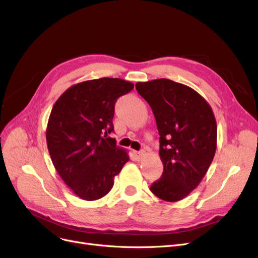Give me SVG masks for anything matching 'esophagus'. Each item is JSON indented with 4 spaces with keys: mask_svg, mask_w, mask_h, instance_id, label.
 Returning a JSON list of instances; mask_svg holds the SVG:
<instances>
[{
    "mask_svg": "<svg viewBox=\"0 0 258 258\" xmlns=\"http://www.w3.org/2000/svg\"><path fill=\"white\" fill-rule=\"evenodd\" d=\"M145 152L144 151H140V152H135V156H136V159L137 160H142V158L144 157Z\"/></svg>",
    "mask_w": 258,
    "mask_h": 258,
    "instance_id": "34e87169",
    "label": "esophagus"
}]
</instances>
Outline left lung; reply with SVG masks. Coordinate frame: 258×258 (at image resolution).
<instances>
[{"instance_id": "8db88e82", "label": "left lung", "mask_w": 258, "mask_h": 258, "mask_svg": "<svg viewBox=\"0 0 258 258\" xmlns=\"http://www.w3.org/2000/svg\"><path fill=\"white\" fill-rule=\"evenodd\" d=\"M136 88L152 107L160 136L163 172L151 190L168 202L182 200L200 184L214 158L212 107L196 90L167 79L138 82Z\"/></svg>"}]
</instances>
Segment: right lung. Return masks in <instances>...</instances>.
<instances>
[{"label":"right lung","instance_id":"obj_1","mask_svg":"<svg viewBox=\"0 0 258 258\" xmlns=\"http://www.w3.org/2000/svg\"><path fill=\"white\" fill-rule=\"evenodd\" d=\"M121 79L102 77L68 88L53 104L46 141L58 174L81 199L93 201L112 189L128 152L108 137L115 102L134 89Z\"/></svg>","mask_w":258,"mask_h":258}]
</instances>
